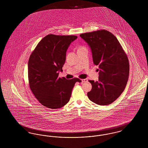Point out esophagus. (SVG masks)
Returning <instances> with one entry per match:
<instances>
[{
    "label": "esophagus",
    "mask_w": 148,
    "mask_h": 148,
    "mask_svg": "<svg viewBox=\"0 0 148 148\" xmlns=\"http://www.w3.org/2000/svg\"><path fill=\"white\" fill-rule=\"evenodd\" d=\"M88 81V79H82V83H84Z\"/></svg>",
    "instance_id": "obj_1"
}]
</instances>
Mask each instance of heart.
<instances>
[{"instance_id": "heart-1", "label": "heart", "mask_w": 148, "mask_h": 148, "mask_svg": "<svg viewBox=\"0 0 148 148\" xmlns=\"http://www.w3.org/2000/svg\"><path fill=\"white\" fill-rule=\"evenodd\" d=\"M82 47H80L79 48H82Z\"/></svg>"}]
</instances>
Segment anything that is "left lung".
<instances>
[{"label": "left lung", "mask_w": 148, "mask_h": 148, "mask_svg": "<svg viewBox=\"0 0 148 148\" xmlns=\"http://www.w3.org/2000/svg\"><path fill=\"white\" fill-rule=\"evenodd\" d=\"M92 49L93 62L98 65V81L89 80L92 90L89 99L100 106L112 104L124 90L129 74L127 54L117 38L104 29L80 35Z\"/></svg>", "instance_id": "left-lung-1"}]
</instances>
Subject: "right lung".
<instances>
[{
    "label": "right lung",
    "instance_id": "obj_1",
    "mask_svg": "<svg viewBox=\"0 0 148 148\" xmlns=\"http://www.w3.org/2000/svg\"><path fill=\"white\" fill-rule=\"evenodd\" d=\"M77 35L49 34L44 37L30 54L28 61L29 85L42 106L52 109L60 108L71 99L77 77H59V71L66 59V51Z\"/></svg>",
    "mask_w": 148,
    "mask_h": 148
}]
</instances>
